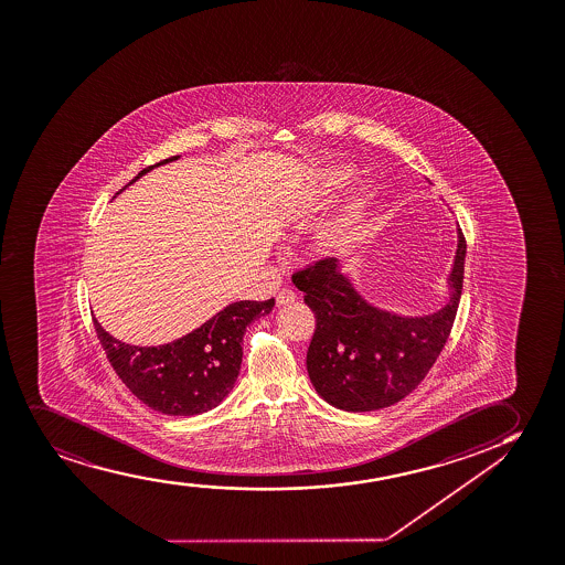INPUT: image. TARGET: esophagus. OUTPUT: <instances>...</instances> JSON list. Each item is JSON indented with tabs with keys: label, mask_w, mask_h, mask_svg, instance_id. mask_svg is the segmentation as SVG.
<instances>
[{
	"label": "esophagus",
	"mask_w": 565,
	"mask_h": 565,
	"mask_svg": "<svg viewBox=\"0 0 565 565\" xmlns=\"http://www.w3.org/2000/svg\"><path fill=\"white\" fill-rule=\"evenodd\" d=\"M295 300H297V292L291 291V289H287V287H284V289L278 292V297H276L278 307H281V305H291Z\"/></svg>",
	"instance_id": "1"
}]
</instances>
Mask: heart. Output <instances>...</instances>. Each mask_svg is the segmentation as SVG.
Instances as JSON below:
<instances>
[{"label": "heart", "instance_id": "1", "mask_svg": "<svg viewBox=\"0 0 565 565\" xmlns=\"http://www.w3.org/2000/svg\"><path fill=\"white\" fill-rule=\"evenodd\" d=\"M354 221H344L342 226L333 228V231L326 232V234L321 236V247L329 253L339 252L342 245L347 244L350 237L354 236Z\"/></svg>", "mask_w": 565, "mask_h": 565}]
</instances>
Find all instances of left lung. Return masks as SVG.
Instances as JSON below:
<instances>
[{"mask_svg":"<svg viewBox=\"0 0 565 565\" xmlns=\"http://www.w3.org/2000/svg\"><path fill=\"white\" fill-rule=\"evenodd\" d=\"M467 239L451 273V299L423 318H402L371 307L337 270L334 258H320L295 270L291 281L305 292L316 316L307 370L313 388L344 412H373L412 394L433 370L454 329L465 279Z\"/></svg>","mask_w":565,"mask_h":565,"instance_id":"obj_1","label":"left lung"}]
</instances>
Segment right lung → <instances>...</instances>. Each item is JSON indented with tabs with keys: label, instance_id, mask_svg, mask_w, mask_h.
Segmentation results:
<instances>
[{
	"label": "right lung",
	"instance_id": "add662e5",
	"mask_svg": "<svg viewBox=\"0 0 565 565\" xmlns=\"http://www.w3.org/2000/svg\"><path fill=\"white\" fill-rule=\"evenodd\" d=\"M177 158L142 169L129 184ZM273 307L274 299L239 300L202 328L161 347H131L106 333L95 318L93 326L116 375L142 404L173 417H190L210 412L228 396L242 365L245 328Z\"/></svg>",
	"mask_w": 565,
	"mask_h": 565
}]
</instances>
